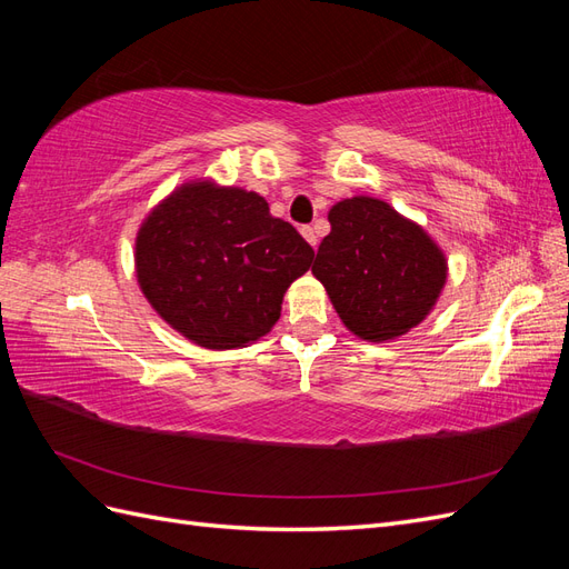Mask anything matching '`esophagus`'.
<instances>
[{
	"label": "esophagus",
	"mask_w": 569,
	"mask_h": 569,
	"mask_svg": "<svg viewBox=\"0 0 569 569\" xmlns=\"http://www.w3.org/2000/svg\"><path fill=\"white\" fill-rule=\"evenodd\" d=\"M301 234L306 237V242H308V244H311V247L316 249V244H318V237H316V230H313L311 226H303V228H301Z\"/></svg>",
	"instance_id": "1"
}]
</instances>
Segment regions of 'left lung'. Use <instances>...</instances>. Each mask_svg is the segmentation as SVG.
Wrapping results in <instances>:
<instances>
[{
	"label": "left lung",
	"mask_w": 569,
	"mask_h": 569,
	"mask_svg": "<svg viewBox=\"0 0 569 569\" xmlns=\"http://www.w3.org/2000/svg\"><path fill=\"white\" fill-rule=\"evenodd\" d=\"M330 226L313 274L353 335L393 339L432 311L446 261L416 222L380 199L353 197L332 206Z\"/></svg>",
	"instance_id": "obj_1"
}]
</instances>
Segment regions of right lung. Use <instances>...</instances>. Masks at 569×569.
Here are the masks:
<instances>
[{
	"label": "right lung",
	"instance_id": "right-lung-1",
	"mask_svg": "<svg viewBox=\"0 0 569 569\" xmlns=\"http://www.w3.org/2000/svg\"><path fill=\"white\" fill-rule=\"evenodd\" d=\"M313 247L272 218L256 192L184 184L137 234V278L149 303L206 349H237L280 320L287 287Z\"/></svg>",
	"mask_w": 569,
	"mask_h": 569
}]
</instances>
